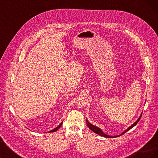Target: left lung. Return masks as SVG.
<instances>
[{"label":"left lung","instance_id":"obj_1","mask_svg":"<svg viewBox=\"0 0 158 158\" xmlns=\"http://www.w3.org/2000/svg\"><path fill=\"white\" fill-rule=\"evenodd\" d=\"M141 116H142V114H140V117H138V118L137 119L136 122L134 123L131 126H130V127H129L128 128H127L125 131H124L122 134H121V135H117V136H110V135H106V133H104V132H103V131L102 130L101 128H99V127H96V126H95V125H92V124H91V123L88 121V119H87V118H86V124H87V126L88 127V128L90 129L91 131H92L98 134V135H100V136H103V137H105V138H115V137H118V136H121V135H123L124 133L127 132V131H128L129 130H130V129H131L132 127H135V126L136 125V124L138 123V121H139V120H140V118H141Z\"/></svg>","mask_w":158,"mask_h":158}]
</instances>
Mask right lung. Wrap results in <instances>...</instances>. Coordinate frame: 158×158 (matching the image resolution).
I'll list each match as a JSON object with an SVG mask.
<instances>
[{
  "label": "right lung",
  "mask_w": 158,
  "mask_h": 158,
  "mask_svg": "<svg viewBox=\"0 0 158 158\" xmlns=\"http://www.w3.org/2000/svg\"><path fill=\"white\" fill-rule=\"evenodd\" d=\"M62 124H63V122H62L60 125H59V126H57L56 128H55L54 129H52V130H51V131H49V132H55V131H56L57 130H58V129L61 127V125H62Z\"/></svg>",
  "instance_id": "obj_1"
}]
</instances>
